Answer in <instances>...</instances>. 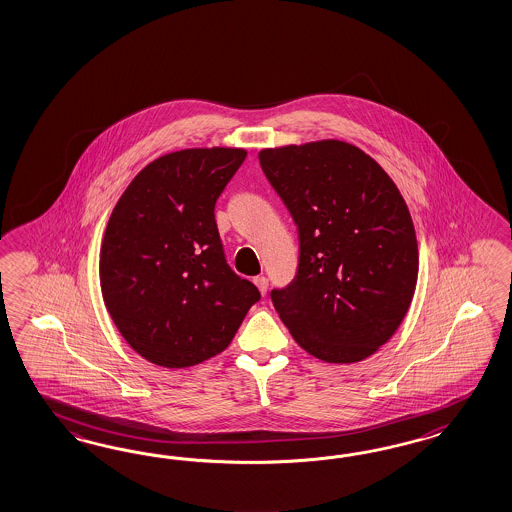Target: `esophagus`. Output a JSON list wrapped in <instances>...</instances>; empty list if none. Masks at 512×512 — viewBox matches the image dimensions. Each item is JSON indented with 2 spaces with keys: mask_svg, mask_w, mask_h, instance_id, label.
<instances>
[{
  "mask_svg": "<svg viewBox=\"0 0 512 512\" xmlns=\"http://www.w3.org/2000/svg\"><path fill=\"white\" fill-rule=\"evenodd\" d=\"M254 284L258 286V290H260V293L262 295H265L267 293V288H269V280H267V277H254Z\"/></svg>",
  "mask_w": 512,
  "mask_h": 512,
  "instance_id": "1",
  "label": "esophagus"
}]
</instances>
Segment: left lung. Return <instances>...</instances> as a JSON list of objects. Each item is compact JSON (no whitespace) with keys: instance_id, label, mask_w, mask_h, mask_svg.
Returning <instances> with one entry per match:
<instances>
[{"instance_id":"8db88e82","label":"left lung","mask_w":512,"mask_h":512,"mask_svg":"<svg viewBox=\"0 0 512 512\" xmlns=\"http://www.w3.org/2000/svg\"><path fill=\"white\" fill-rule=\"evenodd\" d=\"M263 174L299 232L292 282L271 292L295 342L327 363L380 350L408 312L419 249L393 179L340 140L260 151Z\"/></svg>"}]
</instances>
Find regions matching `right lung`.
<instances>
[{"label": "right lung", "instance_id": "1", "mask_svg": "<svg viewBox=\"0 0 512 512\" xmlns=\"http://www.w3.org/2000/svg\"><path fill=\"white\" fill-rule=\"evenodd\" d=\"M247 157L181 149L149 162L117 202L101 247L104 305L132 350L185 368L226 350L258 288L224 258L215 204Z\"/></svg>", "mask_w": 512, "mask_h": 512}]
</instances>
